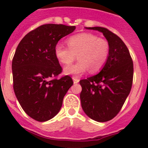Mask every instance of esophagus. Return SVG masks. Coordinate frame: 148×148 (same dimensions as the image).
Returning <instances> with one entry per match:
<instances>
[{
    "label": "esophagus",
    "instance_id": "34e87169",
    "mask_svg": "<svg viewBox=\"0 0 148 148\" xmlns=\"http://www.w3.org/2000/svg\"><path fill=\"white\" fill-rule=\"evenodd\" d=\"M73 82H74V84H77L78 82H79V80H80V79H79L78 77L73 76Z\"/></svg>",
    "mask_w": 148,
    "mask_h": 148
}]
</instances>
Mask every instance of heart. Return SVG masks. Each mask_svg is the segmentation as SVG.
<instances>
[{
    "label": "heart",
    "mask_w": 148,
    "mask_h": 148,
    "mask_svg": "<svg viewBox=\"0 0 148 148\" xmlns=\"http://www.w3.org/2000/svg\"><path fill=\"white\" fill-rule=\"evenodd\" d=\"M67 45L68 47H66L59 42L55 48V56L65 65L72 64L77 55L79 61L64 68V73L67 75H81L88 69L90 73L99 71L107 62L110 52L108 40L90 33L70 36Z\"/></svg>",
    "instance_id": "heart-1"
}]
</instances>
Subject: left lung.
<instances>
[{"mask_svg": "<svg viewBox=\"0 0 148 148\" xmlns=\"http://www.w3.org/2000/svg\"><path fill=\"white\" fill-rule=\"evenodd\" d=\"M103 33L110 45L109 56L98 74L79 82L83 111L92 120L106 122L117 115L130 94L133 63L127 45L119 36L102 27H86Z\"/></svg>", "mask_w": 148, "mask_h": 148, "instance_id": "left-lung-1", "label": "left lung"}]
</instances>
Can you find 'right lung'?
<instances>
[{
    "label": "right lung",
    "instance_id": "obj_1",
    "mask_svg": "<svg viewBox=\"0 0 148 148\" xmlns=\"http://www.w3.org/2000/svg\"><path fill=\"white\" fill-rule=\"evenodd\" d=\"M75 29L64 25H41L25 35L16 49L12 62L14 92L25 113L36 121L44 122L55 117L73 84L69 75L51 78L62 72L55 45Z\"/></svg>",
    "mask_w": 148,
    "mask_h": 148
}]
</instances>
